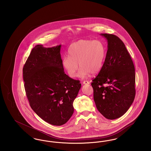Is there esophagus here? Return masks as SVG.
I'll return each mask as SVG.
<instances>
[{"label": "esophagus", "instance_id": "obj_1", "mask_svg": "<svg viewBox=\"0 0 151 151\" xmlns=\"http://www.w3.org/2000/svg\"><path fill=\"white\" fill-rule=\"evenodd\" d=\"M83 84H89V82L88 81H84L83 82Z\"/></svg>", "mask_w": 151, "mask_h": 151}]
</instances>
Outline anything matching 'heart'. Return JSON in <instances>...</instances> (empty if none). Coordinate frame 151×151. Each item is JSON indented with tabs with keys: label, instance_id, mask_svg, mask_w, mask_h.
Listing matches in <instances>:
<instances>
[{
	"label": "heart",
	"instance_id": "b5f03b06",
	"mask_svg": "<svg viewBox=\"0 0 151 151\" xmlns=\"http://www.w3.org/2000/svg\"><path fill=\"white\" fill-rule=\"evenodd\" d=\"M69 56L62 59V65L71 78L77 76L79 63L81 67L78 76L87 78L91 73L100 71L106 56V48L99 40H81L72 43L68 49Z\"/></svg>",
	"mask_w": 151,
	"mask_h": 151
}]
</instances>
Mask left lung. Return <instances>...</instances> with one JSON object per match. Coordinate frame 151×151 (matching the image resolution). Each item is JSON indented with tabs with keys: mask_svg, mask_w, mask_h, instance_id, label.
<instances>
[{
	"mask_svg": "<svg viewBox=\"0 0 151 151\" xmlns=\"http://www.w3.org/2000/svg\"><path fill=\"white\" fill-rule=\"evenodd\" d=\"M101 35L107 40L108 50L102 67L91 85L97 110L106 118L113 120L124 115L134 100L135 67L119 37L106 33Z\"/></svg>",
	"mask_w": 151,
	"mask_h": 151,
	"instance_id": "1",
	"label": "left lung"
}]
</instances>
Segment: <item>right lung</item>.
<instances>
[{"mask_svg":"<svg viewBox=\"0 0 151 151\" xmlns=\"http://www.w3.org/2000/svg\"><path fill=\"white\" fill-rule=\"evenodd\" d=\"M61 45L32 49L23 67L26 94L33 110L52 125L65 124L73 113V102L81 88L79 80L64 72Z\"/></svg>","mask_w":151,"mask_h":151,"instance_id":"1","label":"right lung"}]
</instances>
